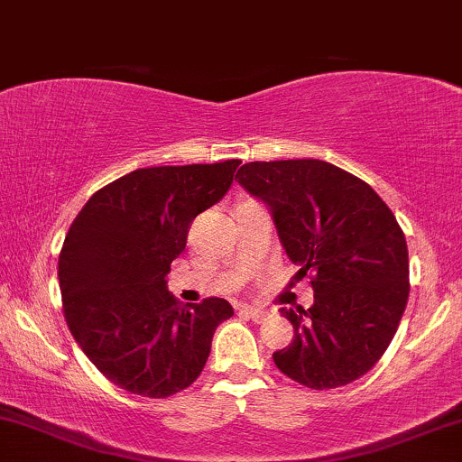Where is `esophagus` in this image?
Listing matches in <instances>:
<instances>
[{
  "label": "esophagus",
  "mask_w": 462,
  "mask_h": 462,
  "mask_svg": "<svg viewBox=\"0 0 462 462\" xmlns=\"http://www.w3.org/2000/svg\"><path fill=\"white\" fill-rule=\"evenodd\" d=\"M240 312H242V315H246V317L253 319V321H257V323H261L267 317L265 310L254 309V306H240Z\"/></svg>",
  "instance_id": "obj_1"
}]
</instances>
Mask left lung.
<instances>
[{
    "instance_id": "8db88e82",
    "label": "left lung",
    "mask_w": 462,
    "mask_h": 462,
    "mask_svg": "<svg viewBox=\"0 0 462 462\" xmlns=\"http://www.w3.org/2000/svg\"><path fill=\"white\" fill-rule=\"evenodd\" d=\"M237 175L270 208L298 276H312L310 309H281L293 340L274 353L276 366L312 390L360 379L388 349L409 298L407 242L392 209L366 181L312 158L248 162Z\"/></svg>"
}]
</instances>
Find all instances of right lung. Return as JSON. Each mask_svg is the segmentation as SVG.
<instances>
[{
	"instance_id": "1",
	"label": "right lung",
	"mask_w": 462,
	"mask_h": 462,
	"mask_svg": "<svg viewBox=\"0 0 462 462\" xmlns=\"http://www.w3.org/2000/svg\"><path fill=\"white\" fill-rule=\"evenodd\" d=\"M240 161L136 169L85 203L60 254L68 328L94 366L122 390L164 398L205 366L233 306H180L167 289L199 214L229 192Z\"/></svg>"
}]
</instances>
